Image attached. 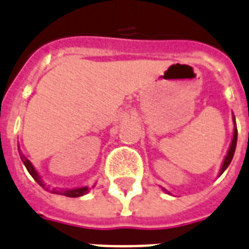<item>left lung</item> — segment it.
<instances>
[{
	"instance_id": "obj_1",
	"label": "left lung",
	"mask_w": 249,
	"mask_h": 249,
	"mask_svg": "<svg viewBox=\"0 0 249 249\" xmlns=\"http://www.w3.org/2000/svg\"><path fill=\"white\" fill-rule=\"evenodd\" d=\"M233 124H234V130H233V138H231V142H230V145H229V149H228V152H226V156L224 157V161L223 163H221V169H220L219 171V177L221 175V174L224 173V171L228 169V166L230 165V162H231V160H233V156H234V152H235V147H236V138H238V130H236V124H235V116L233 115ZM162 191L165 192V193H167V195H170V192L166 191L165 188H162Z\"/></svg>"
}]
</instances>
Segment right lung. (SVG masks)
<instances>
[{"instance_id":"right-lung-1","label":"right lung","mask_w":249,"mask_h":249,"mask_svg":"<svg viewBox=\"0 0 249 249\" xmlns=\"http://www.w3.org/2000/svg\"><path fill=\"white\" fill-rule=\"evenodd\" d=\"M18 149H19V155H20V159H21V161H23V163L25 165L26 170L29 171V174L33 177V179L36 181H37L38 184H39L40 187L43 188V189H46V191L51 192V193H53V195H61V196H66V197H82V196L87 195L88 192H89L90 188L89 187H79V188H48L46 184H44L43 179H42V177H40L39 174H38V171L36 170V167H34V165L32 162H30L29 160L26 159L25 156H24L23 153H21V151H20V147L18 145ZM94 187V185H93ZM92 187V188H93Z\"/></svg>"}]
</instances>
